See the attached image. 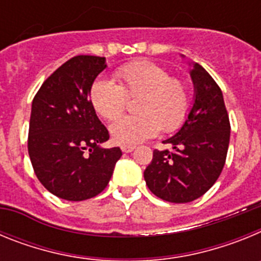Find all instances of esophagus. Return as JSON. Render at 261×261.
Here are the masks:
<instances>
[{"instance_id":"34e87169","label":"esophagus","mask_w":261,"mask_h":261,"mask_svg":"<svg viewBox=\"0 0 261 261\" xmlns=\"http://www.w3.org/2000/svg\"><path fill=\"white\" fill-rule=\"evenodd\" d=\"M135 149V145H121V150H123L124 153H130V151H133Z\"/></svg>"}]
</instances>
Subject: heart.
<instances>
[{
    "mask_svg": "<svg viewBox=\"0 0 261 261\" xmlns=\"http://www.w3.org/2000/svg\"><path fill=\"white\" fill-rule=\"evenodd\" d=\"M114 80L96 78L90 87V100L100 116L114 120L126 105V95L138 96L137 115L115 120L110 126L116 144L135 145L165 132L176 130L188 116L191 98L183 81L171 78L162 66L150 61H135L116 70Z\"/></svg>",
    "mask_w": 261,
    "mask_h": 261,
    "instance_id": "1",
    "label": "heart"
}]
</instances>
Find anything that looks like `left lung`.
Segmentation results:
<instances>
[{"label": "left lung", "mask_w": 261, "mask_h": 261, "mask_svg": "<svg viewBox=\"0 0 261 261\" xmlns=\"http://www.w3.org/2000/svg\"><path fill=\"white\" fill-rule=\"evenodd\" d=\"M188 64L195 89L188 116L174 136L162 141L171 145V150H154L153 161L144 171L149 190L176 204L199 199L216 183L230 141L222 91L201 65Z\"/></svg>", "instance_id": "obj_1"}]
</instances>
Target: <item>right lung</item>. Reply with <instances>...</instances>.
I'll return each instance as SVG.
<instances>
[{"instance_id":"1","label":"right lung","mask_w":261,"mask_h":261,"mask_svg":"<svg viewBox=\"0 0 261 261\" xmlns=\"http://www.w3.org/2000/svg\"><path fill=\"white\" fill-rule=\"evenodd\" d=\"M107 68L106 57L75 56L41 85L32 100L29 154L40 183L60 199L82 201L107 187L120 147L90 100V87Z\"/></svg>"}]
</instances>
